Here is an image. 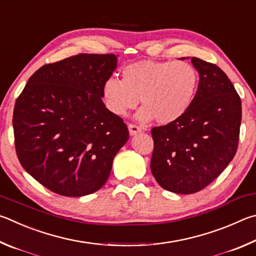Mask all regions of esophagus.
<instances>
[{
  "mask_svg": "<svg viewBox=\"0 0 256 256\" xmlns=\"http://www.w3.org/2000/svg\"><path fill=\"white\" fill-rule=\"evenodd\" d=\"M128 129H129V132H130L132 135H136V134L142 132V129L138 127L137 124H129Z\"/></svg>",
  "mask_w": 256,
  "mask_h": 256,
  "instance_id": "esophagus-1",
  "label": "esophagus"
}]
</instances>
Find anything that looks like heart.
I'll return each mask as SVG.
<instances>
[{"instance_id": "obj_1", "label": "heart", "mask_w": 256, "mask_h": 256, "mask_svg": "<svg viewBox=\"0 0 256 256\" xmlns=\"http://www.w3.org/2000/svg\"><path fill=\"white\" fill-rule=\"evenodd\" d=\"M198 72L183 60H140L126 65L122 80L110 78L102 88L106 108L118 116H126L140 104L144 108L137 118L142 122L156 119L168 124L183 116L198 88Z\"/></svg>"}]
</instances>
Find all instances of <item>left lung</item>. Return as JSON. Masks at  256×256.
<instances>
[{
	"mask_svg": "<svg viewBox=\"0 0 256 256\" xmlns=\"http://www.w3.org/2000/svg\"><path fill=\"white\" fill-rule=\"evenodd\" d=\"M191 62L200 78L190 108L178 120L152 129V173L163 189L180 194L204 189L226 168L242 120L240 98L227 75L200 58Z\"/></svg>",
	"mask_w": 256,
	"mask_h": 256,
	"instance_id": "obj_1",
	"label": "left lung"
}]
</instances>
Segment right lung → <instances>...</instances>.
Returning a JSON list of instances; mask_svg holds the SVG:
<instances>
[{
    "label": "right lung",
    "mask_w": 256,
    "mask_h": 256,
    "mask_svg": "<svg viewBox=\"0 0 256 256\" xmlns=\"http://www.w3.org/2000/svg\"><path fill=\"white\" fill-rule=\"evenodd\" d=\"M116 67L114 54H78L36 70L18 96L13 132L18 158L48 190L64 196L98 191L129 138L108 110L102 88Z\"/></svg>",
    "instance_id": "1"
}]
</instances>
